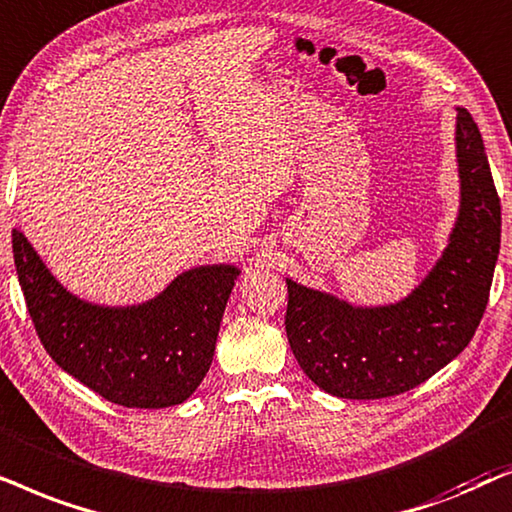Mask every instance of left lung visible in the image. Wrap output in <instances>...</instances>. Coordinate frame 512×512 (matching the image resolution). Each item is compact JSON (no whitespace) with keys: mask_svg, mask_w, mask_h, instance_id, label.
<instances>
[{"mask_svg":"<svg viewBox=\"0 0 512 512\" xmlns=\"http://www.w3.org/2000/svg\"><path fill=\"white\" fill-rule=\"evenodd\" d=\"M459 220L447 250L403 302L356 309L288 281L285 332L297 363L325 393L351 400L398 395L466 349L487 309L501 245V201L480 128L456 117Z\"/></svg>","mask_w":512,"mask_h":512,"instance_id":"left-lung-1","label":"left lung"}]
</instances>
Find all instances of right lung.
Wrapping results in <instances>:
<instances>
[{
  "instance_id": "add662e5",
  "label": "right lung",
  "mask_w": 512,
  "mask_h": 512,
  "mask_svg": "<svg viewBox=\"0 0 512 512\" xmlns=\"http://www.w3.org/2000/svg\"><path fill=\"white\" fill-rule=\"evenodd\" d=\"M11 238L34 330L67 374L138 410L180 405L196 391L213 363L236 267L185 271L152 302L112 309L70 295L18 229Z\"/></svg>"
}]
</instances>
